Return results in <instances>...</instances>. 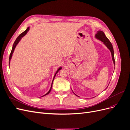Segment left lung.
Returning <instances> with one entry per match:
<instances>
[{"label":"left lung","instance_id":"obj_1","mask_svg":"<svg viewBox=\"0 0 130 130\" xmlns=\"http://www.w3.org/2000/svg\"><path fill=\"white\" fill-rule=\"evenodd\" d=\"M95 37L98 39V40H100V41H101L102 42H103L104 44L106 46V47L109 50L110 52L111 53V55H112V60L114 64H115V54H114V50H113V48L112 43L110 42V41H109L108 39L107 38V37L106 36L105 34H104V32L103 31H97L96 34L95 35ZM108 87V86H107ZM73 91V90H72ZM74 93V92H73ZM75 94V93H74ZM76 95V94H75ZM76 96H77V95H76ZM79 97V96H78Z\"/></svg>","mask_w":130,"mask_h":130}]
</instances>
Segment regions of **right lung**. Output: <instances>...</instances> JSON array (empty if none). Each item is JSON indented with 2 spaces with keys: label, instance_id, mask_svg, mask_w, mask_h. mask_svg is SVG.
Masks as SVG:
<instances>
[{
  "label": "right lung",
  "instance_id": "1",
  "mask_svg": "<svg viewBox=\"0 0 130 130\" xmlns=\"http://www.w3.org/2000/svg\"><path fill=\"white\" fill-rule=\"evenodd\" d=\"M29 29H30V27H27V29H26V30L25 31H24V32H22L20 35H19V36L16 38V40H15V41H14V43H13V44L11 52L10 55V57H9V65H10V61H11V60L12 56V54H13V52H14V49H15V47H16L17 45L18 44V43L19 42V41H20L21 40V39H22L23 37H24V36H25V35L27 34V32H28V31H29ZM61 69H62V67H61L59 68L57 70V71L56 72L55 74V75H54V77H53V81H52V85H51V87H50V89H49V91H48V92H47V93H46L45 94H44V95H43V96H41V97L44 96H45V95H47V94H48L50 92L51 90H52V86H53V81H54V80L55 77V76H56V75L57 74V73L59 71H60V70Z\"/></svg>",
  "mask_w": 130,
  "mask_h": 130
}]
</instances>
